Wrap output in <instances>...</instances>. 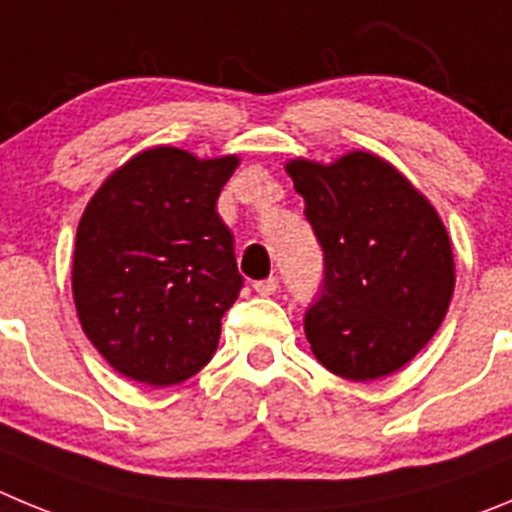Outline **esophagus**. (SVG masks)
Returning a JSON list of instances; mask_svg holds the SVG:
<instances>
[{
  "label": "esophagus",
  "instance_id": "esophagus-1",
  "mask_svg": "<svg viewBox=\"0 0 512 512\" xmlns=\"http://www.w3.org/2000/svg\"><path fill=\"white\" fill-rule=\"evenodd\" d=\"M252 288H255L260 296H273L275 290H278V278H273V275H270V278H265V280H255V285H252Z\"/></svg>",
  "mask_w": 512,
  "mask_h": 512
}]
</instances>
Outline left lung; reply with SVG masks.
Here are the masks:
<instances>
[{"label": "left lung", "instance_id": "left-lung-1", "mask_svg": "<svg viewBox=\"0 0 512 512\" xmlns=\"http://www.w3.org/2000/svg\"><path fill=\"white\" fill-rule=\"evenodd\" d=\"M324 252L319 298L303 316L313 354L347 380L400 370L436 334L454 293V257L434 206L393 165L349 153L334 165L293 160Z\"/></svg>", "mask_w": 512, "mask_h": 512}]
</instances>
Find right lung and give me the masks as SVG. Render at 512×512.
<instances>
[{
  "label": "right lung",
  "instance_id": "add662e5",
  "mask_svg": "<svg viewBox=\"0 0 512 512\" xmlns=\"http://www.w3.org/2000/svg\"><path fill=\"white\" fill-rule=\"evenodd\" d=\"M239 160L155 147L114 170L76 232L73 298L124 377L176 385L214 357L245 278L216 201Z\"/></svg>",
  "mask_w": 512,
  "mask_h": 512
}]
</instances>
